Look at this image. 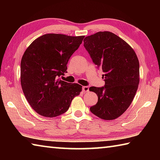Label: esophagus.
I'll list each match as a JSON object with an SVG mask.
<instances>
[{
	"label": "esophagus",
	"mask_w": 160,
	"mask_h": 160,
	"mask_svg": "<svg viewBox=\"0 0 160 160\" xmlns=\"http://www.w3.org/2000/svg\"><path fill=\"white\" fill-rule=\"evenodd\" d=\"M82 91L84 92H88L89 91V87H88V86L82 87Z\"/></svg>",
	"instance_id": "34e87169"
}]
</instances>
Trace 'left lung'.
<instances>
[{
	"mask_svg": "<svg viewBox=\"0 0 160 160\" xmlns=\"http://www.w3.org/2000/svg\"><path fill=\"white\" fill-rule=\"evenodd\" d=\"M92 61L104 72L102 88L90 87L98 97L91 112L104 120L121 116L133 100L140 82L138 56L131 46L111 32H99L84 39Z\"/></svg>",
	"mask_w": 160,
	"mask_h": 160,
	"instance_id": "obj_1",
	"label": "left lung"
}]
</instances>
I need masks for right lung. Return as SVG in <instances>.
Wrapping results in <instances>:
<instances>
[{
  "instance_id": "right-lung-1",
  "label": "right lung",
  "mask_w": 160,
  "mask_h": 160,
  "mask_svg": "<svg viewBox=\"0 0 160 160\" xmlns=\"http://www.w3.org/2000/svg\"><path fill=\"white\" fill-rule=\"evenodd\" d=\"M85 36L47 34L32 42L24 53L20 65V82L31 107L45 117L61 115L82 87L58 78L67 72L70 56L79 48Z\"/></svg>"
}]
</instances>
